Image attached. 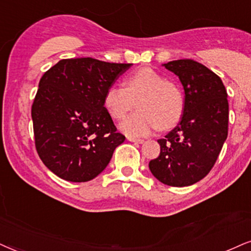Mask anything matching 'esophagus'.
Wrapping results in <instances>:
<instances>
[{
	"instance_id": "esophagus-1",
	"label": "esophagus",
	"mask_w": 251,
	"mask_h": 251,
	"mask_svg": "<svg viewBox=\"0 0 251 251\" xmlns=\"http://www.w3.org/2000/svg\"><path fill=\"white\" fill-rule=\"evenodd\" d=\"M127 140H128V141H131V142H135V144H142V142L145 141L144 139H136V138H131V136H128V138H127Z\"/></svg>"
}]
</instances>
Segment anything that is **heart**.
Instances as JSON below:
<instances>
[{
  "label": "heart",
  "instance_id": "1",
  "mask_svg": "<svg viewBox=\"0 0 251 251\" xmlns=\"http://www.w3.org/2000/svg\"><path fill=\"white\" fill-rule=\"evenodd\" d=\"M136 102L138 112L120 124L131 138H141L160 127L176 125L183 115L184 97L180 88L153 68H141L126 78L125 87L112 84L104 95V106L116 120H122Z\"/></svg>",
  "mask_w": 251,
  "mask_h": 251
}]
</instances>
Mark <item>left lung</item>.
Returning a JSON list of instances; mask_svg holds the SVG:
<instances>
[{"label":"left lung","mask_w":251,"mask_h":251,"mask_svg":"<svg viewBox=\"0 0 251 251\" xmlns=\"http://www.w3.org/2000/svg\"><path fill=\"white\" fill-rule=\"evenodd\" d=\"M184 88L182 119L163 139L149 169L161 183L192 185L210 173L228 134L226 88L219 76L191 59L164 63Z\"/></svg>","instance_id":"8db88e82"}]
</instances>
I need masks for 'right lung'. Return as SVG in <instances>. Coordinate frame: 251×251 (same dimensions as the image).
<instances>
[{
  "label": "right lung",
  "mask_w": 251,
  "mask_h": 251,
  "mask_svg": "<svg viewBox=\"0 0 251 251\" xmlns=\"http://www.w3.org/2000/svg\"><path fill=\"white\" fill-rule=\"evenodd\" d=\"M131 66L63 59L40 78L31 109L34 144L43 163L60 178L94 179L125 141L104 106V95Z\"/></svg>",
  "instance_id": "right-lung-1"
}]
</instances>
